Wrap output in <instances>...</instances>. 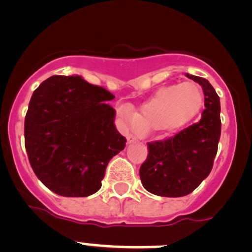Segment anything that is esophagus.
Returning <instances> with one entry per match:
<instances>
[{
	"label": "esophagus",
	"instance_id": "obj_1",
	"mask_svg": "<svg viewBox=\"0 0 252 252\" xmlns=\"http://www.w3.org/2000/svg\"><path fill=\"white\" fill-rule=\"evenodd\" d=\"M127 143H133V142H136L137 141V137L136 136H133V134H127Z\"/></svg>",
	"mask_w": 252,
	"mask_h": 252
}]
</instances>
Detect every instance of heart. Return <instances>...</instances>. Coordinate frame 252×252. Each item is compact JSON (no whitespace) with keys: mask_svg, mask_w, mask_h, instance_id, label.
Wrapping results in <instances>:
<instances>
[{"mask_svg":"<svg viewBox=\"0 0 252 252\" xmlns=\"http://www.w3.org/2000/svg\"><path fill=\"white\" fill-rule=\"evenodd\" d=\"M203 105V93L193 82L158 89L134 115L141 132L161 131L173 133L196 118ZM127 120V115L124 116Z\"/></svg>","mask_w":252,"mask_h":252,"instance_id":"1","label":"heart"}]
</instances>
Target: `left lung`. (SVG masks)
<instances>
[{
	"mask_svg": "<svg viewBox=\"0 0 252 252\" xmlns=\"http://www.w3.org/2000/svg\"><path fill=\"white\" fill-rule=\"evenodd\" d=\"M202 87L205 110L201 120L174 137L148 142V156L139 169L143 188L163 197H181L192 192L213 168L220 138V103L207 79L191 76Z\"/></svg>",
	"mask_w": 252,
	"mask_h": 252,
	"instance_id": "obj_1",
	"label": "left lung"
}]
</instances>
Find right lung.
Instances as JSON below:
<instances>
[{"label": "right lung", "mask_w": 252, "mask_h": 252, "mask_svg": "<svg viewBox=\"0 0 252 252\" xmlns=\"http://www.w3.org/2000/svg\"><path fill=\"white\" fill-rule=\"evenodd\" d=\"M115 95L79 76H52L34 91L24 120V143L39 180L64 197L101 188L108 163L125 148L116 129Z\"/></svg>", "instance_id": "right-lung-1"}]
</instances>
